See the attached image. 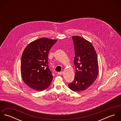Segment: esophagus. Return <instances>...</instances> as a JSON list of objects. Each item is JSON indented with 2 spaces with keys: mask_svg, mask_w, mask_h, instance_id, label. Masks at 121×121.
<instances>
[{
  "mask_svg": "<svg viewBox=\"0 0 121 121\" xmlns=\"http://www.w3.org/2000/svg\"><path fill=\"white\" fill-rule=\"evenodd\" d=\"M63 73V71L60 72H58V74H59V75H62Z\"/></svg>",
  "mask_w": 121,
  "mask_h": 121,
  "instance_id": "34e87169",
  "label": "esophagus"
}]
</instances>
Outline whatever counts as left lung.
<instances>
[{
	"instance_id": "left-lung-1",
	"label": "left lung",
	"mask_w": 121,
	"mask_h": 121,
	"mask_svg": "<svg viewBox=\"0 0 121 121\" xmlns=\"http://www.w3.org/2000/svg\"><path fill=\"white\" fill-rule=\"evenodd\" d=\"M72 39L75 52V73L73 81L68 86L73 91L81 92L91 86L97 78L99 72L98 59L90 42L80 36H74Z\"/></svg>"
}]
</instances>
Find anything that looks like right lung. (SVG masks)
<instances>
[{"label":"right lung","instance_id":"1","mask_svg":"<svg viewBox=\"0 0 121 121\" xmlns=\"http://www.w3.org/2000/svg\"><path fill=\"white\" fill-rule=\"evenodd\" d=\"M56 39L43 38L35 40L23 52L20 70L24 82L30 88L41 91L50 86L52 72L48 67V54Z\"/></svg>","mask_w":121,"mask_h":121}]
</instances>
